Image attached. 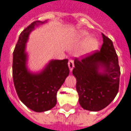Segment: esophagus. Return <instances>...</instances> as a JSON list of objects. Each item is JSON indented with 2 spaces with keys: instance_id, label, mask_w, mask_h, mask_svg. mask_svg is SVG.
<instances>
[{
  "instance_id": "obj_1",
  "label": "esophagus",
  "mask_w": 131,
  "mask_h": 131,
  "mask_svg": "<svg viewBox=\"0 0 131 131\" xmlns=\"http://www.w3.org/2000/svg\"><path fill=\"white\" fill-rule=\"evenodd\" d=\"M68 67H69V69L70 71H72L73 68H74V62H73V60H69L68 61Z\"/></svg>"
}]
</instances>
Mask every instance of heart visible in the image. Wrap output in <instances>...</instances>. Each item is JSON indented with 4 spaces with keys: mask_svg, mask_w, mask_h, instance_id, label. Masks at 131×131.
Returning a JSON list of instances; mask_svg holds the SVG:
<instances>
[{
    "mask_svg": "<svg viewBox=\"0 0 131 131\" xmlns=\"http://www.w3.org/2000/svg\"><path fill=\"white\" fill-rule=\"evenodd\" d=\"M89 38V34L85 31H82L78 34L75 38V40L78 43H83L86 41L82 46V52L84 53H88L95 50L98 46V41L95 38Z\"/></svg>",
    "mask_w": 131,
    "mask_h": 131,
    "instance_id": "1",
    "label": "heart"
}]
</instances>
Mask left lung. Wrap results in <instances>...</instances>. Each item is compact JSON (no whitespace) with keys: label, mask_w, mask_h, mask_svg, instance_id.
Masks as SVG:
<instances>
[{"label":"left lung","mask_w":131,"mask_h":131,"mask_svg":"<svg viewBox=\"0 0 131 131\" xmlns=\"http://www.w3.org/2000/svg\"><path fill=\"white\" fill-rule=\"evenodd\" d=\"M100 50L81 59L75 58L73 74L76 78L79 103L85 110L99 111L105 108L118 92L121 71L118 56L111 40L102 33ZM101 68L103 72H99Z\"/></svg>","instance_id":"1"}]
</instances>
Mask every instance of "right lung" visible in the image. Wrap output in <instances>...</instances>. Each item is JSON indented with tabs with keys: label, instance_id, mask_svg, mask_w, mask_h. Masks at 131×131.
Listing matches in <instances>:
<instances>
[{
	"label": "right lung",
	"instance_id": "right-lung-1",
	"mask_svg": "<svg viewBox=\"0 0 131 131\" xmlns=\"http://www.w3.org/2000/svg\"><path fill=\"white\" fill-rule=\"evenodd\" d=\"M44 22L34 21L19 36L13 51V78L16 93L23 103L36 112H44L56 105L58 91L69 75L68 59L52 60L43 71L33 73L26 67V42L35 26Z\"/></svg>",
	"mask_w": 131,
	"mask_h": 131
}]
</instances>
